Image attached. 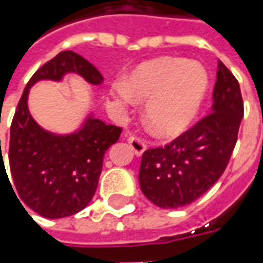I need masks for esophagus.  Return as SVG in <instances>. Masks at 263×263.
Here are the masks:
<instances>
[{
	"label": "esophagus",
	"instance_id": "obj_1",
	"mask_svg": "<svg viewBox=\"0 0 263 263\" xmlns=\"http://www.w3.org/2000/svg\"><path fill=\"white\" fill-rule=\"evenodd\" d=\"M128 143L131 145V148L134 149V152H135V155H138V156H141V155L145 152V149H146V142L138 137L128 138Z\"/></svg>",
	"mask_w": 263,
	"mask_h": 263
}]
</instances>
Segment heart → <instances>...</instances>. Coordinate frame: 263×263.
Returning a JSON list of instances; mask_svg holds the SVG:
<instances>
[{
  "instance_id": "heart-1",
  "label": "heart",
  "mask_w": 263,
  "mask_h": 263,
  "mask_svg": "<svg viewBox=\"0 0 263 263\" xmlns=\"http://www.w3.org/2000/svg\"><path fill=\"white\" fill-rule=\"evenodd\" d=\"M207 73L197 62L160 58L142 65L126 86L115 84L112 97L121 104H145V120L159 137H176L197 115L207 91Z\"/></svg>"
}]
</instances>
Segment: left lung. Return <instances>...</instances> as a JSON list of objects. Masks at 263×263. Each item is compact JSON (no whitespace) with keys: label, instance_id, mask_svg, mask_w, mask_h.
Instances as JSON below:
<instances>
[{"label":"left lung","instance_id":"8db88e82","mask_svg":"<svg viewBox=\"0 0 263 263\" xmlns=\"http://www.w3.org/2000/svg\"><path fill=\"white\" fill-rule=\"evenodd\" d=\"M242 117L238 80L218 60L211 112L171 143L143 152L139 186L145 197L160 209H177L203 196L226 171Z\"/></svg>","mask_w":263,"mask_h":263}]
</instances>
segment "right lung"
<instances>
[{"mask_svg": "<svg viewBox=\"0 0 263 263\" xmlns=\"http://www.w3.org/2000/svg\"><path fill=\"white\" fill-rule=\"evenodd\" d=\"M67 73H77L94 86L104 80L101 73L80 54L71 50L60 52L28 81L11 124L8 159L16 190L14 193L46 218L69 217L91 201L105 151L118 141L122 131L120 126L105 125L92 115L87 117L79 131L69 135H56L37 125L28 109L29 88L39 80L60 81ZM3 162L1 156V165Z\"/></svg>", "mask_w": 263, "mask_h": 263, "instance_id": "obj_1", "label": "right lung"}]
</instances>
